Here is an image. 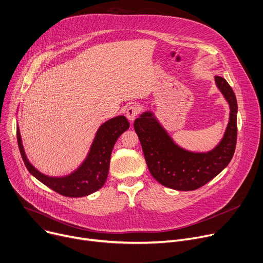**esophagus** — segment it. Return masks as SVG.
<instances>
[{
    "label": "esophagus",
    "instance_id": "esophagus-1",
    "mask_svg": "<svg viewBox=\"0 0 263 263\" xmlns=\"http://www.w3.org/2000/svg\"><path fill=\"white\" fill-rule=\"evenodd\" d=\"M138 114H139V107H138L137 105H132V106H129V107L126 109V112H125L126 118L130 121V122H134L136 117L138 116Z\"/></svg>",
    "mask_w": 263,
    "mask_h": 263
}]
</instances>
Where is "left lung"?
<instances>
[{
	"mask_svg": "<svg viewBox=\"0 0 263 263\" xmlns=\"http://www.w3.org/2000/svg\"><path fill=\"white\" fill-rule=\"evenodd\" d=\"M215 84L230 107L229 123L220 142L211 151L194 152L179 145L152 110L135 120L134 127L142 146L152 176L176 191L203 186L231 162L237 140L236 96L223 77L215 76Z\"/></svg>",
	"mask_w": 263,
	"mask_h": 263,
	"instance_id": "left-lung-1",
	"label": "left lung"
}]
</instances>
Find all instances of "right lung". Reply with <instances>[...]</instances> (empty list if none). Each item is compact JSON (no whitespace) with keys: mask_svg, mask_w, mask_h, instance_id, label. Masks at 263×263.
Segmentation results:
<instances>
[{"mask_svg":"<svg viewBox=\"0 0 263 263\" xmlns=\"http://www.w3.org/2000/svg\"><path fill=\"white\" fill-rule=\"evenodd\" d=\"M129 127L124 116H117L101 124L95 135L89 151L80 165L65 176L52 177L37 171L25 154L22 137L16 127L17 144L28 172L52 191L66 197H84L102 187L105 183L110 162V155L118 138Z\"/></svg>","mask_w":263,"mask_h":263,"instance_id":"add662e5","label":"right lung"}]
</instances>
